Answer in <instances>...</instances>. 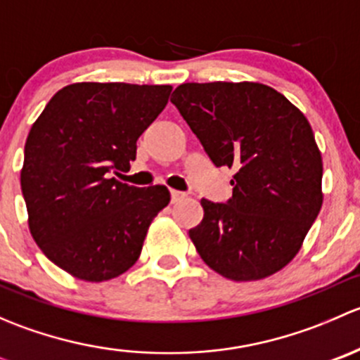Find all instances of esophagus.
Masks as SVG:
<instances>
[{"mask_svg":"<svg viewBox=\"0 0 360 360\" xmlns=\"http://www.w3.org/2000/svg\"><path fill=\"white\" fill-rule=\"evenodd\" d=\"M184 197H186V193H183V191L170 190V202H172V203H177V202H181V200H183Z\"/></svg>","mask_w":360,"mask_h":360,"instance_id":"34e87169","label":"esophagus"}]
</instances>
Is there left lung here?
Wrapping results in <instances>:
<instances>
[{
  "mask_svg": "<svg viewBox=\"0 0 360 360\" xmlns=\"http://www.w3.org/2000/svg\"><path fill=\"white\" fill-rule=\"evenodd\" d=\"M177 108L216 167L235 169L228 203L202 198L190 238L209 268L235 282L289 264L319 216L322 157L304 115L263 83H183Z\"/></svg>",
  "mask_w": 360,
  "mask_h": 360,
  "instance_id": "left-lung-1",
  "label": "left lung"
}]
</instances>
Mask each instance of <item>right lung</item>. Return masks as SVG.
<instances>
[{"label":"right lung","instance_id":"add662e5","mask_svg":"<svg viewBox=\"0 0 360 360\" xmlns=\"http://www.w3.org/2000/svg\"><path fill=\"white\" fill-rule=\"evenodd\" d=\"M170 92V85L72 83L32 123L20 170L29 231L72 277L104 282L125 274L169 205L165 186H129L111 172L136 160L137 139Z\"/></svg>","mask_w":360,"mask_h":360}]
</instances>
